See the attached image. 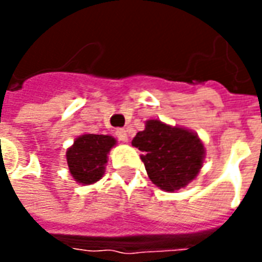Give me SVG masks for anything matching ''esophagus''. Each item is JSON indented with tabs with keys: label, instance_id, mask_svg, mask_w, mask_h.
Returning <instances> with one entry per match:
<instances>
[{
	"label": "esophagus",
	"instance_id": "34e87169",
	"mask_svg": "<svg viewBox=\"0 0 262 262\" xmlns=\"http://www.w3.org/2000/svg\"><path fill=\"white\" fill-rule=\"evenodd\" d=\"M115 135H116V137L119 139L120 142L126 143V142H127V140H129V136H127V132H126L125 129H118Z\"/></svg>",
	"mask_w": 262,
	"mask_h": 262
}]
</instances>
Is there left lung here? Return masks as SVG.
Returning <instances> with one entry per match:
<instances>
[{"label":"left lung","instance_id":"obj_1","mask_svg":"<svg viewBox=\"0 0 262 262\" xmlns=\"http://www.w3.org/2000/svg\"><path fill=\"white\" fill-rule=\"evenodd\" d=\"M132 146L142 151L148 178L167 192L185 188L202 168L205 147L195 132L159 119L146 122Z\"/></svg>","mask_w":262,"mask_h":262}]
</instances>
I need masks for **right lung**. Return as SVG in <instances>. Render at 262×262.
I'll list each match as a JSON object with an SVG mask.
<instances>
[{
	"instance_id": "obj_1",
	"label": "right lung",
	"mask_w": 262,
	"mask_h": 262,
	"mask_svg": "<svg viewBox=\"0 0 262 262\" xmlns=\"http://www.w3.org/2000/svg\"><path fill=\"white\" fill-rule=\"evenodd\" d=\"M116 144L112 136L82 135L67 150V164L71 177L82 185L99 181L105 174L108 153Z\"/></svg>"
}]
</instances>
